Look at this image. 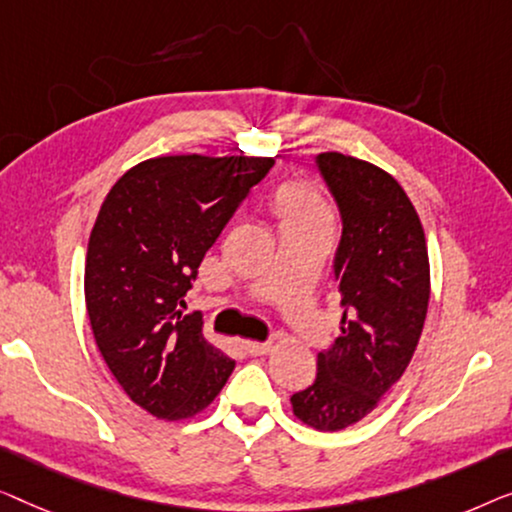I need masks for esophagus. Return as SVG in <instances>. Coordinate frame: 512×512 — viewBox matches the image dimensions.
<instances>
[{"label": "esophagus", "instance_id": "34e87169", "mask_svg": "<svg viewBox=\"0 0 512 512\" xmlns=\"http://www.w3.org/2000/svg\"><path fill=\"white\" fill-rule=\"evenodd\" d=\"M243 350L248 352V355L253 357H259V355H269V352L273 350L271 343H257V341H243Z\"/></svg>", "mask_w": 512, "mask_h": 512}]
</instances>
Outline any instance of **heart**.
<instances>
[{
	"mask_svg": "<svg viewBox=\"0 0 512 512\" xmlns=\"http://www.w3.org/2000/svg\"><path fill=\"white\" fill-rule=\"evenodd\" d=\"M273 208L283 220V225L292 222H308V220H327L329 208L318 192L306 183H285L278 187L273 197Z\"/></svg>",
	"mask_w": 512,
	"mask_h": 512,
	"instance_id": "1",
	"label": "heart"
}]
</instances>
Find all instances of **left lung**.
Returning a JSON list of instances; mask_svg holds the SVG:
<instances>
[{
    "label": "left lung",
    "mask_w": 512,
    "mask_h": 512,
    "mask_svg": "<svg viewBox=\"0 0 512 512\" xmlns=\"http://www.w3.org/2000/svg\"><path fill=\"white\" fill-rule=\"evenodd\" d=\"M318 164L343 218L334 273L345 313L341 336L318 352L315 383L290 401L306 427L341 431L369 415L413 359L431 276L420 215L394 176L343 153H322Z\"/></svg>",
    "instance_id": "left-lung-1"
}]
</instances>
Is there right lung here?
I'll use <instances>...</instances> for the list:
<instances>
[{
  "instance_id": "obj_1",
  "label": "right lung",
  "mask_w": 512,
  "mask_h": 512,
  "mask_svg": "<svg viewBox=\"0 0 512 512\" xmlns=\"http://www.w3.org/2000/svg\"><path fill=\"white\" fill-rule=\"evenodd\" d=\"M273 167L259 155H162L106 194L85 255V308L99 352L136 406L160 420L204 413L234 371L178 306L201 259Z\"/></svg>"
}]
</instances>
